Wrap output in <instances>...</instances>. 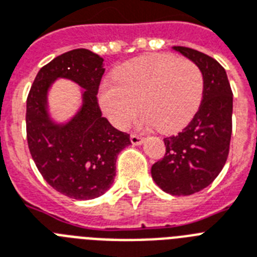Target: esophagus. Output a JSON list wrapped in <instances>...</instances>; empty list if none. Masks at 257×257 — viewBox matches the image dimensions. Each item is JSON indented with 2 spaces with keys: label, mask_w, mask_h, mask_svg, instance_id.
<instances>
[{
  "label": "esophagus",
  "mask_w": 257,
  "mask_h": 257,
  "mask_svg": "<svg viewBox=\"0 0 257 257\" xmlns=\"http://www.w3.org/2000/svg\"><path fill=\"white\" fill-rule=\"evenodd\" d=\"M130 139H131V143H133L134 146H139V145H142V143H143V138H142L141 135L131 134Z\"/></svg>",
  "instance_id": "obj_1"
}]
</instances>
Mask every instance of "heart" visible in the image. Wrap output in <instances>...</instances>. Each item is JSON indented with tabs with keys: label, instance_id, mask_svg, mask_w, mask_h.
<instances>
[{
	"label": "heart",
	"instance_id": "1",
	"mask_svg": "<svg viewBox=\"0 0 257 257\" xmlns=\"http://www.w3.org/2000/svg\"><path fill=\"white\" fill-rule=\"evenodd\" d=\"M114 81L100 86L98 100L108 120L127 128L138 116L172 134L192 120L203 99L204 79L194 62L166 53L142 55L114 71Z\"/></svg>",
	"mask_w": 257,
	"mask_h": 257
}]
</instances>
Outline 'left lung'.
<instances>
[{
	"label": "left lung",
	"instance_id": "1",
	"mask_svg": "<svg viewBox=\"0 0 257 257\" xmlns=\"http://www.w3.org/2000/svg\"><path fill=\"white\" fill-rule=\"evenodd\" d=\"M200 69L204 79L203 99L188 126L164 138L166 154L153 164L151 176L164 192L192 195L212 183L224 167L232 134V90L224 67L190 47L174 46Z\"/></svg>",
	"mask_w": 257,
	"mask_h": 257
}]
</instances>
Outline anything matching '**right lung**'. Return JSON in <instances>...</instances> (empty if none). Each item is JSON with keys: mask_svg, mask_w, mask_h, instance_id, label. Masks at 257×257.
Returning <instances> with one entry per match:
<instances>
[{"mask_svg": "<svg viewBox=\"0 0 257 257\" xmlns=\"http://www.w3.org/2000/svg\"><path fill=\"white\" fill-rule=\"evenodd\" d=\"M103 58L87 49L58 55L38 71L26 100V135L38 171L54 190L77 200L98 198L111 187L118 154L130 135L102 116L96 94ZM70 79L82 90V104L69 121L51 119L47 95L57 79Z\"/></svg>", "mask_w": 257, "mask_h": 257, "instance_id": "1", "label": "right lung"}]
</instances>
